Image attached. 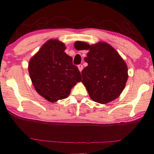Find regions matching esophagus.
<instances>
[{"label": "esophagus", "mask_w": 154, "mask_h": 154, "mask_svg": "<svg viewBox=\"0 0 154 154\" xmlns=\"http://www.w3.org/2000/svg\"><path fill=\"white\" fill-rule=\"evenodd\" d=\"M78 69H79L80 72H82V70H83V65H82V64L78 65Z\"/></svg>", "instance_id": "esophagus-1"}]
</instances>
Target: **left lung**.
Listing matches in <instances>:
<instances>
[{"mask_svg":"<svg viewBox=\"0 0 154 154\" xmlns=\"http://www.w3.org/2000/svg\"><path fill=\"white\" fill-rule=\"evenodd\" d=\"M75 48L89 50L82 71V83L94 101L106 104L118 98L127 82L128 67L118 52L106 42L89 45L77 41Z\"/></svg>","mask_w":154,"mask_h":154,"instance_id":"8db88e82","label":"left lung"}]
</instances>
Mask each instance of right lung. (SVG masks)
Instances as JSON below:
<instances>
[{
    "instance_id": "1",
    "label": "right lung",
    "mask_w": 154,
    "mask_h": 154,
    "mask_svg": "<svg viewBox=\"0 0 154 154\" xmlns=\"http://www.w3.org/2000/svg\"><path fill=\"white\" fill-rule=\"evenodd\" d=\"M66 46L58 39L43 44L30 58L28 72L38 94L51 103L66 98L82 75L72 59L65 53Z\"/></svg>"
}]
</instances>
